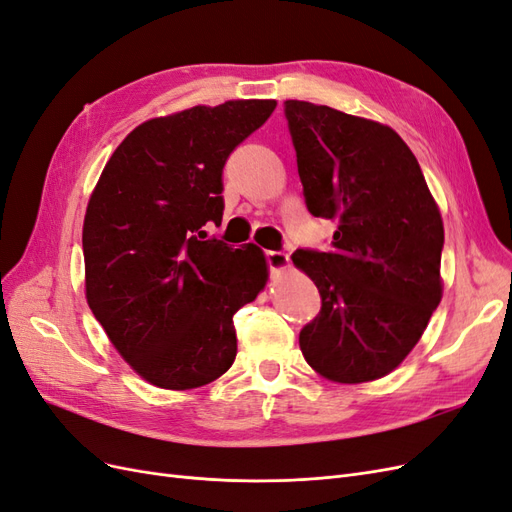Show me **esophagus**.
I'll use <instances>...</instances> for the list:
<instances>
[{"label": "esophagus", "mask_w": 512, "mask_h": 512, "mask_svg": "<svg viewBox=\"0 0 512 512\" xmlns=\"http://www.w3.org/2000/svg\"><path fill=\"white\" fill-rule=\"evenodd\" d=\"M267 262L271 273H284L290 267V258L284 252H267Z\"/></svg>", "instance_id": "34e87169"}]
</instances>
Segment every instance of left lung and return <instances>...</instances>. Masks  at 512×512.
<instances>
[{"instance_id": "1", "label": "left lung", "mask_w": 512, "mask_h": 512, "mask_svg": "<svg viewBox=\"0 0 512 512\" xmlns=\"http://www.w3.org/2000/svg\"><path fill=\"white\" fill-rule=\"evenodd\" d=\"M284 111L307 209L337 224L329 252L292 254L322 297L301 352L331 382L384 378L442 299L438 203L393 128L303 100H286Z\"/></svg>"}]
</instances>
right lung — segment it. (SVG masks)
Returning a JSON list of instances; mask_svg holds the SVG:
<instances>
[{
  "label": "right lung",
  "instance_id": "add662e5",
  "mask_svg": "<svg viewBox=\"0 0 512 512\" xmlns=\"http://www.w3.org/2000/svg\"><path fill=\"white\" fill-rule=\"evenodd\" d=\"M275 100L192 106L136 126L106 162L83 222L85 297L138 376L190 391L235 363L232 316L269 280L254 243L208 239L222 222V168Z\"/></svg>",
  "mask_w": 512,
  "mask_h": 512
}]
</instances>
